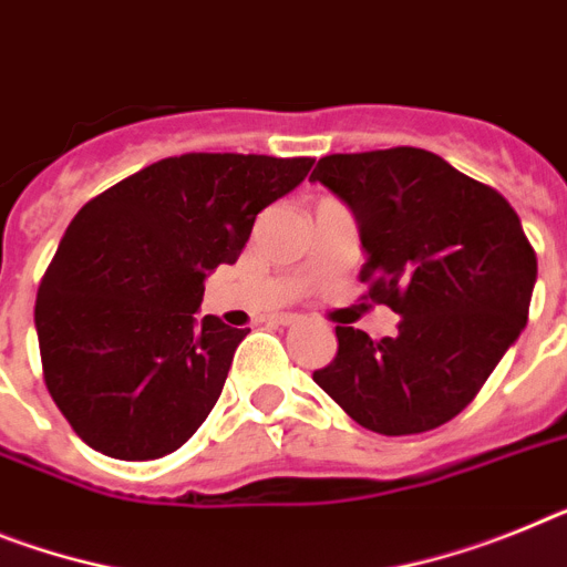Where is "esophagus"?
<instances>
[{"mask_svg":"<svg viewBox=\"0 0 567 567\" xmlns=\"http://www.w3.org/2000/svg\"><path fill=\"white\" fill-rule=\"evenodd\" d=\"M269 321L280 323V327H292V323H298V316L295 312H275V316H269Z\"/></svg>","mask_w":567,"mask_h":567,"instance_id":"esophagus-1","label":"esophagus"}]
</instances>
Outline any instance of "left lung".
I'll use <instances>...</instances> for the list:
<instances>
[{
	"label": "left lung",
	"mask_w": 567,
	"mask_h": 567,
	"mask_svg": "<svg viewBox=\"0 0 567 567\" xmlns=\"http://www.w3.org/2000/svg\"><path fill=\"white\" fill-rule=\"evenodd\" d=\"M309 181L355 212L361 298L401 316L399 336L381 341L336 327V358L312 379L372 433L442 427L527 323L536 251L519 215L493 186L413 145L327 154Z\"/></svg>",
	"instance_id": "8db88e82"
}]
</instances>
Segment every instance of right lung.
I'll list each match as a JSON object with an SVG mask.
<instances>
[{"label":"right lung","mask_w":567,"mask_h":567,"mask_svg":"<svg viewBox=\"0 0 567 567\" xmlns=\"http://www.w3.org/2000/svg\"><path fill=\"white\" fill-rule=\"evenodd\" d=\"M312 157L192 152L91 197L37 292L42 379L89 447L148 462L195 435L249 330L195 312L203 280L235 264L255 215Z\"/></svg>","instance_id":"1"}]
</instances>
